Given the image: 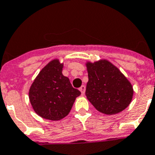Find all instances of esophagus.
<instances>
[{
    "instance_id": "esophagus-1",
    "label": "esophagus",
    "mask_w": 155,
    "mask_h": 155,
    "mask_svg": "<svg viewBox=\"0 0 155 155\" xmlns=\"http://www.w3.org/2000/svg\"><path fill=\"white\" fill-rule=\"evenodd\" d=\"M79 91H81V93H82V95H83L85 94V91H86V87H85V86H82V87L79 88Z\"/></svg>"
}]
</instances>
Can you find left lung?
Returning <instances> with one entry per match:
<instances>
[{"label":"left lung","instance_id":"obj_1","mask_svg":"<svg viewBox=\"0 0 155 155\" xmlns=\"http://www.w3.org/2000/svg\"><path fill=\"white\" fill-rule=\"evenodd\" d=\"M88 82L86 95L98 111L113 115L128 106L133 87L118 68L107 60L87 62Z\"/></svg>","mask_w":155,"mask_h":155}]
</instances>
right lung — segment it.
Masks as SVG:
<instances>
[{
    "mask_svg": "<svg viewBox=\"0 0 155 155\" xmlns=\"http://www.w3.org/2000/svg\"><path fill=\"white\" fill-rule=\"evenodd\" d=\"M64 64L51 60L40 71L29 89V101L37 114L48 120L58 121L69 114L81 92L72 87L63 75Z\"/></svg>",
    "mask_w": 155,
    "mask_h": 155,
    "instance_id": "add662e5",
    "label": "right lung"
}]
</instances>
